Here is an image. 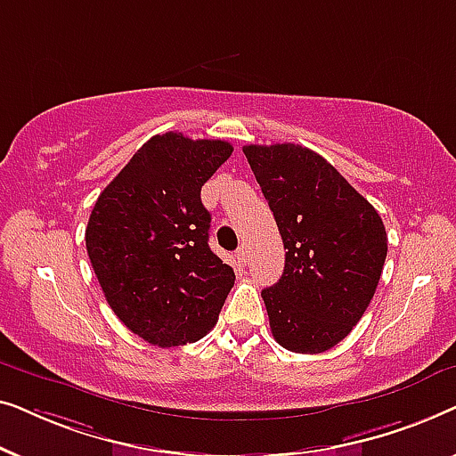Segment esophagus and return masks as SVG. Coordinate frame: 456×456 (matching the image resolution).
I'll list each match as a JSON object with an SVG mask.
<instances>
[{
    "instance_id": "obj_1",
    "label": "esophagus",
    "mask_w": 456,
    "mask_h": 456,
    "mask_svg": "<svg viewBox=\"0 0 456 456\" xmlns=\"http://www.w3.org/2000/svg\"><path fill=\"white\" fill-rule=\"evenodd\" d=\"M236 259H239V264H240V265H247V261H248V251H247V247H240L239 251H236Z\"/></svg>"
}]
</instances>
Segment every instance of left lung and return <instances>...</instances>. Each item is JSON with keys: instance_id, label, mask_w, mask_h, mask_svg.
<instances>
[{"instance_id": "obj_1", "label": "left lung", "mask_w": 456, "mask_h": 456, "mask_svg": "<svg viewBox=\"0 0 456 456\" xmlns=\"http://www.w3.org/2000/svg\"><path fill=\"white\" fill-rule=\"evenodd\" d=\"M286 248L282 278L261 290L273 338L315 354L357 326L388 253L382 217L320 153L292 142L242 147Z\"/></svg>"}]
</instances>
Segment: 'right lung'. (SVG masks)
Listing matches in <instances>:
<instances>
[{"mask_svg": "<svg viewBox=\"0 0 456 456\" xmlns=\"http://www.w3.org/2000/svg\"><path fill=\"white\" fill-rule=\"evenodd\" d=\"M230 155L226 141L155 134L91 211L86 253L105 301L149 345L203 338L234 286V270L208 245L201 203V186Z\"/></svg>", "mask_w": 456, "mask_h": 456, "instance_id": "add662e5", "label": "right lung"}]
</instances>
